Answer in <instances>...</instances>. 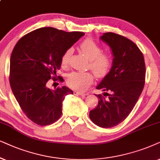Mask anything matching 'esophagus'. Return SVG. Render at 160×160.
<instances>
[{"instance_id": "esophagus-1", "label": "esophagus", "mask_w": 160, "mask_h": 160, "mask_svg": "<svg viewBox=\"0 0 160 160\" xmlns=\"http://www.w3.org/2000/svg\"><path fill=\"white\" fill-rule=\"evenodd\" d=\"M74 94L81 96V97H85V96L88 95V93H84V92H80V91H74Z\"/></svg>"}]
</instances>
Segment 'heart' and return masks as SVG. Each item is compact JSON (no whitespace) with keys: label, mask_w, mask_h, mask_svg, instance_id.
I'll return each instance as SVG.
<instances>
[{"label":"heart","mask_w":160,"mask_h":160,"mask_svg":"<svg viewBox=\"0 0 160 160\" xmlns=\"http://www.w3.org/2000/svg\"><path fill=\"white\" fill-rule=\"evenodd\" d=\"M79 49L82 53L89 59V66L91 69L99 78L107 75L111 69L112 58L110 53L102 52V47L92 39L88 38L82 41L79 45ZM72 50H66L61 57V65L67 67L69 64ZM94 76L90 72H73L67 78L68 86L78 91H84L93 83Z\"/></svg>","instance_id":"1"}]
</instances>
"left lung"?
Here are the masks:
<instances>
[{
    "label": "left lung",
    "mask_w": 160,
    "mask_h": 160,
    "mask_svg": "<svg viewBox=\"0 0 160 160\" xmlns=\"http://www.w3.org/2000/svg\"><path fill=\"white\" fill-rule=\"evenodd\" d=\"M100 39L111 48L113 60L111 69L97 89L98 105L89 113L91 120L102 128L117 126L124 121L137 103L145 85L146 65L143 55L130 39L112 32Z\"/></svg>",
    "instance_id": "1"
}]
</instances>
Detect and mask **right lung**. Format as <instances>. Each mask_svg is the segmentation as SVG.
Masks as SVG:
<instances>
[{"instance_id": "1", "label": "right lung", "mask_w": 160, "mask_h": 160, "mask_svg": "<svg viewBox=\"0 0 160 160\" xmlns=\"http://www.w3.org/2000/svg\"><path fill=\"white\" fill-rule=\"evenodd\" d=\"M83 32H66L45 27L27 33L18 42L10 58L9 82L19 105L26 116L40 126L52 124L62 114L65 96L73 94L66 86L51 90L49 80L56 78L61 57Z\"/></svg>"}]
</instances>
